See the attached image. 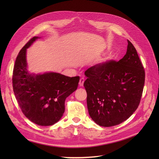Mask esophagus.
Segmentation results:
<instances>
[{"mask_svg":"<svg viewBox=\"0 0 159 159\" xmlns=\"http://www.w3.org/2000/svg\"><path fill=\"white\" fill-rule=\"evenodd\" d=\"M84 81H85V80H84V78H80V83H79V85H80V87H82V86L84 85Z\"/></svg>","mask_w":159,"mask_h":159,"instance_id":"34e87169","label":"esophagus"}]
</instances>
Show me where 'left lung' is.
I'll list each match as a JSON object with an SVG mask.
<instances>
[{
  "label": "left lung",
  "mask_w": 159,
  "mask_h": 159,
  "mask_svg": "<svg viewBox=\"0 0 159 159\" xmlns=\"http://www.w3.org/2000/svg\"><path fill=\"white\" fill-rule=\"evenodd\" d=\"M84 84L91 118L102 127L117 125L137 109L145 84V70L136 49L128 40L126 54L119 61L95 65L85 72Z\"/></svg>",
  "instance_id": "8db88e82"
}]
</instances>
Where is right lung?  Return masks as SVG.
Wrapping results in <instances>:
<instances>
[{
	"mask_svg": "<svg viewBox=\"0 0 159 159\" xmlns=\"http://www.w3.org/2000/svg\"><path fill=\"white\" fill-rule=\"evenodd\" d=\"M40 37L35 36L19 52L14 64L12 85L16 99L25 116L38 125L50 126L63 116L65 101L78 88L80 77L56 72L35 74L28 69L26 51Z\"/></svg>",
	"mask_w": 159,
	"mask_h": 159,
	"instance_id": "add662e5",
	"label": "right lung"
}]
</instances>
